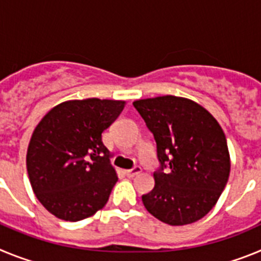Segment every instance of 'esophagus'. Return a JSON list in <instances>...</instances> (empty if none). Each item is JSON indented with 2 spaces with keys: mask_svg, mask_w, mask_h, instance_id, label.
I'll return each instance as SVG.
<instances>
[{
  "mask_svg": "<svg viewBox=\"0 0 261 261\" xmlns=\"http://www.w3.org/2000/svg\"><path fill=\"white\" fill-rule=\"evenodd\" d=\"M141 171H142L141 166H135V167L130 168V170H126L125 174L128 177H133V176H136V175L140 174Z\"/></svg>",
  "mask_w": 261,
  "mask_h": 261,
  "instance_id": "obj_1",
  "label": "esophagus"
}]
</instances>
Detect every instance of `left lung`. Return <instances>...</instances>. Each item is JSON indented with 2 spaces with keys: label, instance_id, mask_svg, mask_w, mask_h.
<instances>
[{
  "label": "left lung",
  "instance_id": "obj_1",
  "mask_svg": "<svg viewBox=\"0 0 261 261\" xmlns=\"http://www.w3.org/2000/svg\"><path fill=\"white\" fill-rule=\"evenodd\" d=\"M153 133L159 167L155 186L142 195L145 208L172 226L196 222L212 211L230 174L225 133L190 99L166 95L133 102Z\"/></svg>",
  "mask_w": 261,
  "mask_h": 261
}]
</instances>
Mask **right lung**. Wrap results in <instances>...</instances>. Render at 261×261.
Wrapping results in <instances>:
<instances>
[{
  "mask_svg": "<svg viewBox=\"0 0 261 261\" xmlns=\"http://www.w3.org/2000/svg\"><path fill=\"white\" fill-rule=\"evenodd\" d=\"M121 100H69L48 112L32 133L27 172L41 205L70 222L95 214L117 181L102 133L119 117Z\"/></svg>",
  "mask_w": 261,
  "mask_h": 261,
  "instance_id": "right-lung-1",
  "label": "right lung"
}]
</instances>
